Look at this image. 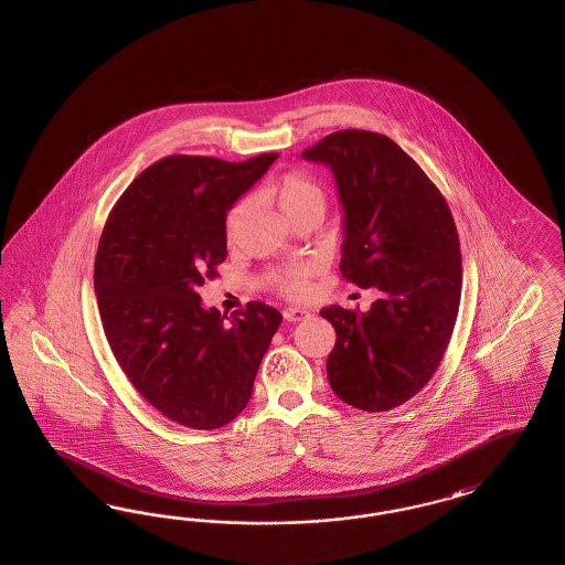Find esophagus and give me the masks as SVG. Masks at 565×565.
Returning a JSON list of instances; mask_svg holds the SVG:
<instances>
[{
    "label": "esophagus",
    "instance_id": "1",
    "mask_svg": "<svg viewBox=\"0 0 565 565\" xmlns=\"http://www.w3.org/2000/svg\"><path fill=\"white\" fill-rule=\"evenodd\" d=\"M308 310L305 308L290 307L284 310V319L286 321H290V323H296V321H302V319H307Z\"/></svg>",
    "mask_w": 565,
    "mask_h": 565
}]
</instances>
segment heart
I'll return each mask as SVG.
<instances>
[{
	"mask_svg": "<svg viewBox=\"0 0 565 565\" xmlns=\"http://www.w3.org/2000/svg\"><path fill=\"white\" fill-rule=\"evenodd\" d=\"M260 199L269 201L281 209V213L294 222L300 215L307 213H321L326 211L327 192L323 184L312 178L307 171L291 170L274 178L260 190ZM246 203H236L227 213V236L232 238L239 222L244 220ZM315 274V267L310 263H294L279 271H275L271 284L281 296L300 300L310 290V277Z\"/></svg>",
	"mask_w": 565,
	"mask_h": 565,
	"instance_id": "obj_1",
	"label": "heart"
}]
</instances>
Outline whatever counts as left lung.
Instances as JSON below:
<instances>
[{
    "label": "left lung",
    "mask_w": 565,
    "mask_h": 565,
    "mask_svg": "<svg viewBox=\"0 0 565 565\" xmlns=\"http://www.w3.org/2000/svg\"><path fill=\"white\" fill-rule=\"evenodd\" d=\"M329 166L343 206L340 271L376 288L371 310L327 307L338 342L327 359L335 395L364 412L418 394L444 359L462 294L451 211L420 166L392 138L340 130L302 153Z\"/></svg>",
    "instance_id": "8db88e82"
}]
</instances>
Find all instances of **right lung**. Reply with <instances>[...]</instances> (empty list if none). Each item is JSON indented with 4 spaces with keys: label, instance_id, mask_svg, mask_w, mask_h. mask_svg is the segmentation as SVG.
Instances as JSON below:
<instances>
[{
    "label": "right lung",
    "instance_id": "1",
    "mask_svg": "<svg viewBox=\"0 0 565 565\" xmlns=\"http://www.w3.org/2000/svg\"><path fill=\"white\" fill-rule=\"evenodd\" d=\"M275 159L163 157L124 190L103 227L95 291L105 338L138 394L182 427L220 428L246 408L281 323L265 302L225 321L196 291L227 257V211Z\"/></svg>",
    "mask_w": 565,
    "mask_h": 565
}]
</instances>
